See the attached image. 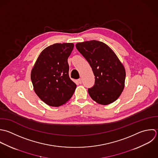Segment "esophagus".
Instances as JSON below:
<instances>
[{
  "instance_id": "1",
  "label": "esophagus",
  "mask_w": 158,
  "mask_h": 158,
  "mask_svg": "<svg viewBox=\"0 0 158 158\" xmlns=\"http://www.w3.org/2000/svg\"><path fill=\"white\" fill-rule=\"evenodd\" d=\"M78 82L79 83V84H82V79H78Z\"/></svg>"
}]
</instances>
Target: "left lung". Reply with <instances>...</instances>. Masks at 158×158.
<instances>
[{
  "mask_svg": "<svg viewBox=\"0 0 158 158\" xmlns=\"http://www.w3.org/2000/svg\"><path fill=\"white\" fill-rule=\"evenodd\" d=\"M76 47L95 76V84L88 89L90 97L103 105L116 101L124 88L126 70L115 53L106 44L95 40L77 43Z\"/></svg>",
  "mask_w": 158,
  "mask_h": 158,
  "instance_id": "obj_1",
  "label": "left lung"
}]
</instances>
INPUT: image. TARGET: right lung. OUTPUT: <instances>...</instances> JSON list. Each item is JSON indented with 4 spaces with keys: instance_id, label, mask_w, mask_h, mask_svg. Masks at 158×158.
I'll list each match as a JSON object with an SVG mask.
<instances>
[{
    "instance_id": "obj_1",
    "label": "right lung",
    "mask_w": 158,
    "mask_h": 158,
    "mask_svg": "<svg viewBox=\"0 0 158 158\" xmlns=\"http://www.w3.org/2000/svg\"><path fill=\"white\" fill-rule=\"evenodd\" d=\"M74 48L73 43L54 44L38 56L31 73L34 90L47 105L58 107L73 96L76 84L69 76L68 58Z\"/></svg>"
}]
</instances>
